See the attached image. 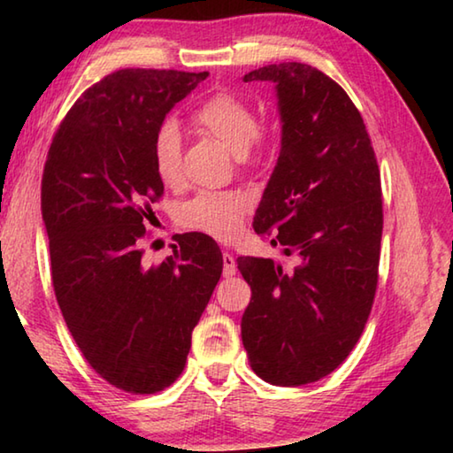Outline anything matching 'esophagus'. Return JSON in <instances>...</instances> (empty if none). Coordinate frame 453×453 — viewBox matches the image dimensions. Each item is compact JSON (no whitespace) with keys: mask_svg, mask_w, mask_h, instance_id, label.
<instances>
[{"mask_svg":"<svg viewBox=\"0 0 453 453\" xmlns=\"http://www.w3.org/2000/svg\"><path fill=\"white\" fill-rule=\"evenodd\" d=\"M237 272V265H235V259L234 256L229 254V251H224V275L226 278H232Z\"/></svg>","mask_w":453,"mask_h":453,"instance_id":"esophagus-1","label":"esophagus"}]
</instances>
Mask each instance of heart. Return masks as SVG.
<instances>
[{
  "label": "heart",
  "mask_w": 453,
  "mask_h": 453,
  "mask_svg": "<svg viewBox=\"0 0 453 453\" xmlns=\"http://www.w3.org/2000/svg\"><path fill=\"white\" fill-rule=\"evenodd\" d=\"M194 124L234 151L242 165L251 162L254 151L262 143L257 116L235 96L218 94L210 97L196 110ZM151 157L157 178L170 188L180 186L181 135L173 121H164L157 127L153 135ZM250 205V197L243 191H202L183 205L180 219L183 227L226 242L242 229Z\"/></svg>",
  "instance_id": "1"
}]
</instances>
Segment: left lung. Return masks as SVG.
Listing matches in <instances>:
<instances>
[{
	"mask_svg": "<svg viewBox=\"0 0 453 453\" xmlns=\"http://www.w3.org/2000/svg\"><path fill=\"white\" fill-rule=\"evenodd\" d=\"M243 81L275 83L281 118L278 165L254 229L297 264L237 257L251 288L242 342L259 378L296 388L342 365L370 318L383 227L380 167L357 107L324 72L288 61Z\"/></svg>",
	"mask_w": 453,
	"mask_h": 453,
	"instance_id": "obj_1",
	"label": "left lung"
}]
</instances>
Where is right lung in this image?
Segmentation results:
<instances>
[{
  "label": "right lung",
  "mask_w": 453,
  "mask_h": 453,
  "mask_svg": "<svg viewBox=\"0 0 453 453\" xmlns=\"http://www.w3.org/2000/svg\"><path fill=\"white\" fill-rule=\"evenodd\" d=\"M208 72L118 70L88 88L53 135L42 178L51 281L88 364L127 394H157L186 367L191 332L224 257L203 234L143 264L151 203L164 196L151 145L165 113Z\"/></svg>",
  "instance_id": "right-lung-1"
}]
</instances>
